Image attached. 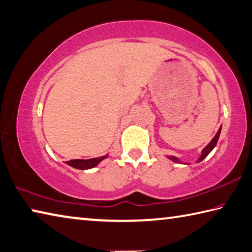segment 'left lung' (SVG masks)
Wrapping results in <instances>:
<instances>
[{
  "label": "left lung",
  "instance_id": "obj_1",
  "mask_svg": "<svg viewBox=\"0 0 252 252\" xmlns=\"http://www.w3.org/2000/svg\"><path fill=\"white\" fill-rule=\"evenodd\" d=\"M220 131H221V126L219 127V130H218V132L216 133V135L214 136L213 138V140L209 142L208 143V145L206 146V148L202 151V154H200V157H199V158L197 159V162H202L203 159L207 157V155L212 152L213 151V149L215 148V146H216V144H217V142H218V139H219V135H220ZM168 158L170 159H172L173 162H176V163H181V161L180 159H178L177 158H175V157H168Z\"/></svg>",
  "mask_w": 252,
  "mask_h": 252
}]
</instances>
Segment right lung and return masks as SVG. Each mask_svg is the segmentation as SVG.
<instances>
[{
  "instance_id": "right-lung-1",
  "label": "right lung",
  "mask_w": 252,
  "mask_h": 252,
  "mask_svg": "<svg viewBox=\"0 0 252 252\" xmlns=\"http://www.w3.org/2000/svg\"><path fill=\"white\" fill-rule=\"evenodd\" d=\"M107 155H103V157L100 158H89V159H70V161H67L66 163L71 167L78 168V170H89V168H93L97 166L98 164L102 161V159L107 158Z\"/></svg>"
}]
</instances>
